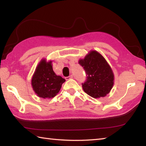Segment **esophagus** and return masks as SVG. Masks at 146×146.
I'll return each mask as SVG.
<instances>
[{
    "label": "esophagus",
    "instance_id": "34e87169",
    "mask_svg": "<svg viewBox=\"0 0 146 146\" xmlns=\"http://www.w3.org/2000/svg\"><path fill=\"white\" fill-rule=\"evenodd\" d=\"M72 78H73V76L72 75H70V76H68V77H66V78H65L66 80H68V79H72Z\"/></svg>",
    "mask_w": 146,
    "mask_h": 146
}]
</instances>
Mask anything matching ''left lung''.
<instances>
[{"label": "left lung", "mask_w": 146, "mask_h": 146, "mask_svg": "<svg viewBox=\"0 0 146 146\" xmlns=\"http://www.w3.org/2000/svg\"><path fill=\"white\" fill-rule=\"evenodd\" d=\"M85 70L86 80L82 84L88 95L95 98L106 97L114 84V74L103 56L97 51H91L84 59L79 60Z\"/></svg>", "instance_id": "1"}]
</instances>
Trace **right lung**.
<instances>
[{"instance_id": "add662e5", "label": "right lung", "mask_w": 146, "mask_h": 146, "mask_svg": "<svg viewBox=\"0 0 146 146\" xmlns=\"http://www.w3.org/2000/svg\"><path fill=\"white\" fill-rule=\"evenodd\" d=\"M65 81V79L54 72L52 62L42 59L32 76V86L38 97L51 98L60 92Z\"/></svg>"}]
</instances>
